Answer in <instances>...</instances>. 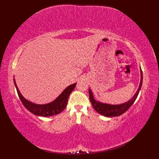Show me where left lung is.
<instances>
[{"label":"left lung","mask_w":159,"mask_h":159,"mask_svg":"<svg viewBox=\"0 0 159 159\" xmlns=\"http://www.w3.org/2000/svg\"><path fill=\"white\" fill-rule=\"evenodd\" d=\"M142 80H143V74L142 71L141 70V81L139 88H138L136 93L134 94L132 98L128 101V102H125L124 104H119V105H111V104H104L101 103L98 101L95 100L92 94V92L91 90L89 89V100L90 102L92 103L93 109H95L98 113L100 115H102L106 117H117L119 116L120 115L124 113L126 111L129 109V108L133 105V103L137 98L138 96V94L139 93V91L141 89V85H142Z\"/></svg>","instance_id":"left-lung-1"}]
</instances>
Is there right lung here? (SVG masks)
Returning a JSON list of instances; mask_svg holds the SVG:
<instances>
[{"mask_svg":"<svg viewBox=\"0 0 159 159\" xmlns=\"http://www.w3.org/2000/svg\"><path fill=\"white\" fill-rule=\"evenodd\" d=\"M13 81H14L15 86L16 87L17 92H18L20 99L26 109H27L30 112H31L32 113L35 115V116L43 117L55 116V115L60 113L63 110L65 109L67 104V101H68L70 94L72 92L76 84L74 83L67 87L60 94L59 96L57 97V98L54 100L53 102L46 104H36L29 102V101L26 100L22 96V94L20 92L18 87L16 85L14 79H13Z\"/></svg>","mask_w":159,"mask_h":159,"instance_id":"add662e5","label":"right lung"}]
</instances>
